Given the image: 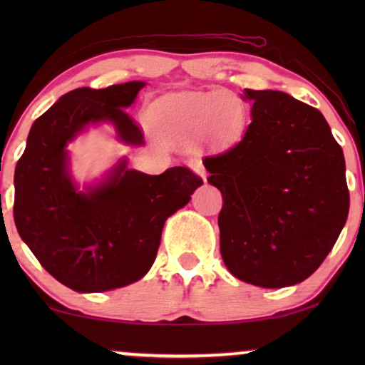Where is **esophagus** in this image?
<instances>
[{
  "instance_id": "34e87169",
  "label": "esophagus",
  "mask_w": 365,
  "mask_h": 365,
  "mask_svg": "<svg viewBox=\"0 0 365 365\" xmlns=\"http://www.w3.org/2000/svg\"><path fill=\"white\" fill-rule=\"evenodd\" d=\"M189 166H191L194 171L196 173H199L202 176V179H206V169H204V166H202V161L201 159H199L197 156H194V158H191L189 159Z\"/></svg>"
}]
</instances>
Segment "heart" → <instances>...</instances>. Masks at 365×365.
<instances>
[{"label":"heart","instance_id":"heart-1","mask_svg":"<svg viewBox=\"0 0 365 365\" xmlns=\"http://www.w3.org/2000/svg\"><path fill=\"white\" fill-rule=\"evenodd\" d=\"M153 114L174 134L189 136L206 129L214 141L227 143L241 133L247 113L236 94L206 91L169 94L154 104Z\"/></svg>","mask_w":365,"mask_h":365}]
</instances>
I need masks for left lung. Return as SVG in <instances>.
<instances>
[{"mask_svg": "<svg viewBox=\"0 0 365 365\" xmlns=\"http://www.w3.org/2000/svg\"><path fill=\"white\" fill-rule=\"evenodd\" d=\"M241 141L204 158L222 194L221 256L259 287L302 282L324 262L349 214L346 161L319 109L281 91L246 89Z\"/></svg>", "mask_w": 365, "mask_h": 365, "instance_id": "1", "label": "left lung"}]
</instances>
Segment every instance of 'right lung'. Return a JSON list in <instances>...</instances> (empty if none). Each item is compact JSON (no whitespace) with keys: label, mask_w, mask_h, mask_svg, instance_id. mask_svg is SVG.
Segmentation results:
<instances>
[{"label":"right lung","mask_w":365,"mask_h":365,"mask_svg":"<svg viewBox=\"0 0 365 365\" xmlns=\"http://www.w3.org/2000/svg\"><path fill=\"white\" fill-rule=\"evenodd\" d=\"M143 86L129 81L66 93L33 123L14 169L19 236L73 291L101 292L139 281L156 259L166 219L202 184L184 166L149 176L121 161L103 186L76 191L66 169L68 141L88 123L111 121L123 141L141 143V126L124 108Z\"/></svg>","instance_id":"add662e5"}]
</instances>
